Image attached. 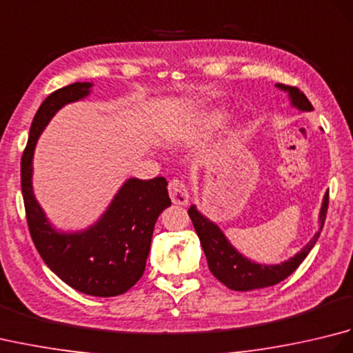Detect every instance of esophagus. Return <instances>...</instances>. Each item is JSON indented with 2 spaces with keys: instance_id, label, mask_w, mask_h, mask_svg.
I'll return each mask as SVG.
<instances>
[{
  "instance_id": "obj_1",
  "label": "esophagus",
  "mask_w": 353,
  "mask_h": 353,
  "mask_svg": "<svg viewBox=\"0 0 353 353\" xmlns=\"http://www.w3.org/2000/svg\"><path fill=\"white\" fill-rule=\"evenodd\" d=\"M168 192H170V199L174 205H181V206L188 205L190 194L182 181H179V179H172L168 185Z\"/></svg>"
}]
</instances>
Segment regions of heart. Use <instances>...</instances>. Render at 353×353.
<instances>
[{"label":"heart","instance_id":"b5f03b06","mask_svg":"<svg viewBox=\"0 0 353 353\" xmlns=\"http://www.w3.org/2000/svg\"><path fill=\"white\" fill-rule=\"evenodd\" d=\"M228 121H229V114H226V112L212 110V112H208V114L200 115L196 121H194L192 127L194 130L199 133L209 134L223 129Z\"/></svg>","mask_w":353,"mask_h":353}]
</instances>
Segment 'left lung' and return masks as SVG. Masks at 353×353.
Here are the masks:
<instances>
[{"instance_id": "obj_1", "label": "left lung", "mask_w": 353, "mask_h": 353, "mask_svg": "<svg viewBox=\"0 0 353 353\" xmlns=\"http://www.w3.org/2000/svg\"><path fill=\"white\" fill-rule=\"evenodd\" d=\"M276 88L288 94V99L292 108L302 112L314 110L312 104L306 99V95L301 89L282 83H276ZM327 203L329 192L325 194L323 201H321L319 214L320 228L310 239L308 244H305L302 247V250L297 252L292 258L281 262V264L272 265L259 264V262H254L239 253L235 247L230 244L226 235L223 234V230L216 226L214 221L209 220L208 216L201 214L196 205H192L188 209V214L190 219L192 220L194 229H196L200 238L201 247H203V252L208 259V267L211 270V273L230 290L252 291L279 283L281 281L287 279V277L302 264V261L308 256V253L311 252L314 244L317 243L320 232L323 229L327 212Z\"/></svg>"}]
</instances>
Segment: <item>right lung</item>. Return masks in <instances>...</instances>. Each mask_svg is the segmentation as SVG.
Segmentation results:
<instances>
[{
	"label": "right lung",
	"instance_id": "obj_1",
	"mask_svg": "<svg viewBox=\"0 0 353 353\" xmlns=\"http://www.w3.org/2000/svg\"><path fill=\"white\" fill-rule=\"evenodd\" d=\"M91 88L89 81H77L43 100L22 154L21 188L30 235L51 272L83 294L114 297L130 290L144 273L157 216L171 205L165 177L127 179L100 219L76 232L52 226L33 192L37 139L57 110L86 99Z\"/></svg>",
	"mask_w": 353,
	"mask_h": 353
}]
</instances>
